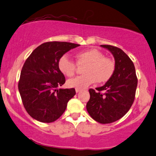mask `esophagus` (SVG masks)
Masks as SVG:
<instances>
[{"label":"esophagus","mask_w":156,"mask_h":156,"mask_svg":"<svg viewBox=\"0 0 156 156\" xmlns=\"http://www.w3.org/2000/svg\"><path fill=\"white\" fill-rule=\"evenodd\" d=\"M80 91H81V90H80V89H76V93H79V92H80Z\"/></svg>","instance_id":"obj_1"}]
</instances>
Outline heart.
Instances as JSON below:
<instances>
[{"instance_id": "b5f03b06", "label": "heart", "mask_w": 156, "mask_h": 156, "mask_svg": "<svg viewBox=\"0 0 156 156\" xmlns=\"http://www.w3.org/2000/svg\"><path fill=\"white\" fill-rule=\"evenodd\" d=\"M75 56L79 65H85L83 69L85 74L68 80L67 85L70 88L83 89L96 81L98 83H105L113 76L115 70V62L105 57L99 50L90 48L79 52ZM58 68L65 76H71L76 70V64L64 55L58 60Z\"/></svg>"}]
</instances>
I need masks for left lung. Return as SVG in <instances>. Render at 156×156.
<instances>
[{"label": "left lung", "instance_id": "8db88e82", "mask_svg": "<svg viewBox=\"0 0 156 156\" xmlns=\"http://www.w3.org/2000/svg\"><path fill=\"white\" fill-rule=\"evenodd\" d=\"M100 46L112 53L115 70L103 86L96 88L98 91L89 89L86 108L94 120L105 124L117 121L129 110L135 100L138 79L133 62L121 49L112 45Z\"/></svg>", "mask_w": 156, "mask_h": 156}]
</instances>
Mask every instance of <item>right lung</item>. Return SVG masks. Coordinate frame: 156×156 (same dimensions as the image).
Returning a JSON list of instances; mask_svg holds the SVG:
<instances>
[{
    "label": "right lung",
    "mask_w": 156,
    "mask_h": 156,
    "mask_svg": "<svg viewBox=\"0 0 156 156\" xmlns=\"http://www.w3.org/2000/svg\"><path fill=\"white\" fill-rule=\"evenodd\" d=\"M80 44L49 41L36 48L27 58L21 72L18 91L23 105L33 118L51 123L60 118L68 102L76 94L74 88H59L65 83L58 68L59 58Z\"/></svg>",
    "instance_id": "obj_1"
}]
</instances>
